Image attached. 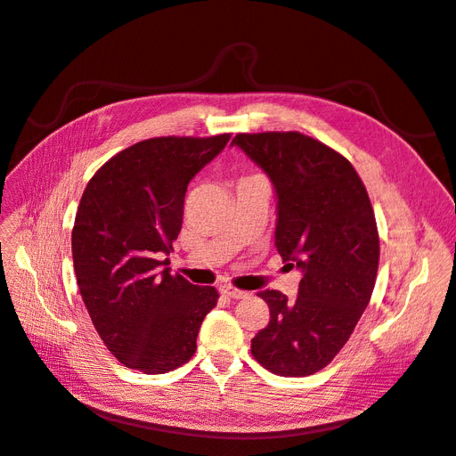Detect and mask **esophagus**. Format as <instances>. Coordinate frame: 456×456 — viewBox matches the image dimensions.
<instances>
[{"label": "esophagus", "mask_w": 456, "mask_h": 456, "mask_svg": "<svg viewBox=\"0 0 456 456\" xmlns=\"http://www.w3.org/2000/svg\"><path fill=\"white\" fill-rule=\"evenodd\" d=\"M221 293H224L225 297H229V298H244V297H248V293L247 290H240V289H237V287H232V285H221Z\"/></svg>", "instance_id": "1"}]
</instances>
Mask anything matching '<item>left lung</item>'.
<instances>
[{"mask_svg":"<svg viewBox=\"0 0 456 456\" xmlns=\"http://www.w3.org/2000/svg\"><path fill=\"white\" fill-rule=\"evenodd\" d=\"M232 144L273 181L277 250L302 270L297 300L258 293L270 323L250 353L277 376H312L346 345L376 285L379 232L368 191L343 154L302 133H239Z\"/></svg>","mask_w":456,"mask_h":456,"instance_id":"left-lung-1","label":"left lung"}]
</instances>
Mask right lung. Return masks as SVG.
Listing matches in <instances>:
<instances>
[{
	"instance_id": "1",
	"label": "right lung",
	"mask_w": 456,
	"mask_h": 456,
	"mask_svg": "<svg viewBox=\"0 0 456 456\" xmlns=\"http://www.w3.org/2000/svg\"><path fill=\"white\" fill-rule=\"evenodd\" d=\"M231 134L158 136L121 150L80 198L71 248L80 297L110 353L131 370L166 373L186 364L216 287H196L169 267L186 186Z\"/></svg>"
}]
</instances>
